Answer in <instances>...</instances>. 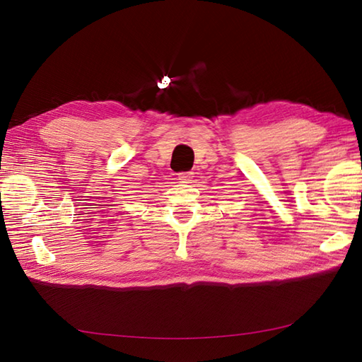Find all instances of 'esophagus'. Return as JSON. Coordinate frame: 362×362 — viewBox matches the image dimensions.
<instances>
[{"instance_id":"obj_1","label":"esophagus","mask_w":362,"mask_h":362,"mask_svg":"<svg viewBox=\"0 0 362 362\" xmlns=\"http://www.w3.org/2000/svg\"><path fill=\"white\" fill-rule=\"evenodd\" d=\"M192 178H193V172H182V173H178V180H180L181 182L189 184V182L192 181Z\"/></svg>"}]
</instances>
